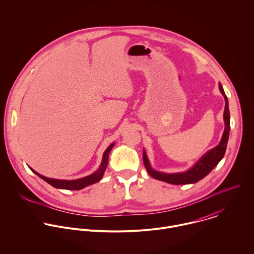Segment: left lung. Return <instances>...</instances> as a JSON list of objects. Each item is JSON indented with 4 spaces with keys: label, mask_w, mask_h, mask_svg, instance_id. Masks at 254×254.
I'll return each mask as SVG.
<instances>
[{
    "label": "left lung",
    "mask_w": 254,
    "mask_h": 254,
    "mask_svg": "<svg viewBox=\"0 0 254 254\" xmlns=\"http://www.w3.org/2000/svg\"><path fill=\"white\" fill-rule=\"evenodd\" d=\"M219 89L224 96L225 99V110H224V120H225V130L223 133L222 140L220 144L206 152L190 170L183 172V173H174V174H166L162 172L154 171L150 168L149 162L147 160L146 154L145 151L143 153L144 158V164L145 168L148 172V174L159 181L166 182L173 185H186V184H193L204 178L207 174L211 172V170L217 165L219 161L224 157L227 143L229 139V133H230V111H229V104H228V98L223 90V87L221 83H219Z\"/></svg>",
    "instance_id": "1"
}]
</instances>
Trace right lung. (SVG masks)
<instances>
[{"instance_id":"obj_1","label":"right lung","mask_w":254,"mask_h":254,"mask_svg":"<svg viewBox=\"0 0 254 254\" xmlns=\"http://www.w3.org/2000/svg\"><path fill=\"white\" fill-rule=\"evenodd\" d=\"M114 146V143L109 145V147L106 149L104 156H103V161L102 164L99 168V170L97 172H95L94 174L84 177L82 179H78V180H73V181H68V180H57V179H51V178H47L39 173H37L36 171H34L32 168H30L35 174H37L40 178H42L44 181L47 182L48 184H50L51 186L58 188V189H64V190H81L89 185L95 184L97 182L100 181L103 178V175L106 171V168L108 166V162H109V154L110 150L112 149V147Z\"/></svg>"}]
</instances>
